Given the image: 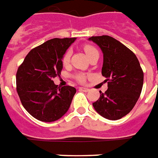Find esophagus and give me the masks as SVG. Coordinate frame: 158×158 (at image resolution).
<instances>
[{"mask_svg": "<svg viewBox=\"0 0 158 158\" xmlns=\"http://www.w3.org/2000/svg\"><path fill=\"white\" fill-rule=\"evenodd\" d=\"M79 90L80 91H84V92H87L89 90V89H87L85 87H79Z\"/></svg>", "mask_w": 158, "mask_h": 158, "instance_id": "34e87169", "label": "esophagus"}]
</instances>
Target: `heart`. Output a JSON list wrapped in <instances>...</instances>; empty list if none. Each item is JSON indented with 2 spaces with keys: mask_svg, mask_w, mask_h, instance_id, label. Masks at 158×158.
Wrapping results in <instances>:
<instances>
[{
  "mask_svg": "<svg viewBox=\"0 0 158 158\" xmlns=\"http://www.w3.org/2000/svg\"><path fill=\"white\" fill-rule=\"evenodd\" d=\"M84 50H85V54L87 55V56L89 58H90L92 55H94V54H97L98 50L94 46L91 45H84ZM72 55V50L70 49L67 50L65 52H64L63 57H62V63L64 64V65H67L69 64V61H70V59H71ZM75 78L77 79V81H78L79 82H85V75L84 73H77L75 75Z\"/></svg>",
  "mask_w": 158,
  "mask_h": 158,
  "instance_id": "b5f03b06",
  "label": "heart"
}]
</instances>
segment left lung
<instances>
[{
	"label": "left lung",
	"instance_id": "obj_1",
	"mask_svg": "<svg viewBox=\"0 0 158 158\" xmlns=\"http://www.w3.org/2000/svg\"><path fill=\"white\" fill-rule=\"evenodd\" d=\"M103 51L102 75L108 89L93 103L96 112L108 120H118L131 112L140 96L143 72L136 55L112 36H91Z\"/></svg>",
	"mask_w": 158,
	"mask_h": 158
}]
</instances>
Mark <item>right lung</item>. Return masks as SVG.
<instances>
[{
	"label": "right lung",
	"mask_w": 158,
	"mask_h": 158,
	"mask_svg": "<svg viewBox=\"0 0 158 158\" xmlns=\"http://www.w3.org/2000/svg\"><path fill=\"white\" fill-rule=\"evenodd\" d=\"M76 40L54 38L29 51L16 73V90L23 108L36 119L51 122L69 110L76 89L59 87L53 78L61 74L62 57Z\"/></svg>",
	"instance_id": "obj_1"
}]
</instances>
